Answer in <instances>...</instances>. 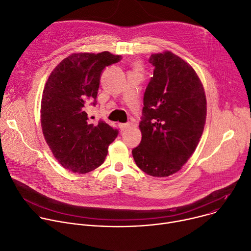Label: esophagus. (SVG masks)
<instances>
[{
	"instance_id": "34e87169",
	"label": "esophagus",
	"mask_w": 251,
	"mask_h": 251,
	"mask_svg": "<svg viewBox=\"0 0 251 251\" xmlns=\"http://www.w3.org/2000/svg\"><path fill=\"white\" fill-rule=\"evenodd\" d=\"M119 126H120V129L122 131H125V130H126L130 127V124H120Z\"/></svg>"
}]
</instances>
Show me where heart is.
Here are the masks:
<instances>
[{
	"label": "heart",
	"mask_w": 251,
	"mask_h": 251,
	"mask_svg": "<svg viewBox=\"0 0 251 251\" xmlns=\"http://www.w3.org/2000/svg\"><path fill=\"white\" fill-rule=\"evenodd\" d=\"M134 69H135V70H140V69H141V65L138 64V63H136V64L134 65Z\"/></svg>",
	"instance_id": "obj_1"
}]
</instances>
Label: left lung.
<instances>
[{"mask_svg":"<svg viewBox=\"0 0 251 251\" xmlns=\"http://www.w3.org/2000/svg\"><path fill=\"white\" fill-rule=\"evenodd\" d=\"M154 66L144 97L142 142L132 156L144 173L170 176L196 151L206 120V98L193 68L170 50L151 54Z\"/></svg>","mask_w":251,"mask_h":251,"instance_id":"8db88e82","label":"left lung"}]
</instances>
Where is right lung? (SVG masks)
Instances as JSON below:
<instances>
[{
    "mask_svg": "<svg viewBox=\"0 0 251 251\" xmlns=\"http://www.w3.org/2000/svg\"><path fill=\"white\" fill-rule=\"evenodd\" d=\"M109 51L75 52L55 67L41 102L43 134L58 162L73 173L87 174L102 164L118 130L106 123L88 122L87 106L96 104L102 70L118 63Z\"/></svg>",
    "mask_w": 251,
    "mask_h": 251,
    "instance_id": "obj_1",
    "label": "right lung"
}]
</instances>
